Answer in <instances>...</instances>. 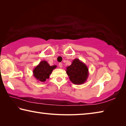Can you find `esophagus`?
Listing matches in <instances>:
<instances>
[{"label": "esophagus", "instance_id": "1", "mask_svg": "<svg viewBox=\"0 0 126 126\" xmlns=\"http://www.w3.org/2000/svg\"><path fill=\"white\" fill-rule=\"evenodd\" d=\"M59 67H60V68H62V67H63L62 63H59Z\"/></svg>", "mask_w": 126, "mask_h": 126}]
</instances>
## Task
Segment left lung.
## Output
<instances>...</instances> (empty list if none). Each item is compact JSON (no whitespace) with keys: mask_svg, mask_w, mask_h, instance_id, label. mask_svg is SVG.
<instances>
[{"mask_svg":"<svg viewBox=\"0 0 126 126\" xmlns=\"http://www.w3.org/2000/svg\"><path fill=\"white\" fill-rule=\"evenodd\" d=\"M66 73L70 80L75 84H82L86 82L89 76L88 68L86 64L76 58L71 65L66 68Z\"/></svg>","mask_w":126,"mask_h":126,"instance_id":"8db88e82","label":"left lung"}]
</instances>
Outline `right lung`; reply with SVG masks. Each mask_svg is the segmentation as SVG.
Instances as JSON below:
<instances>
[{"mask_svg":"<svg viewBox=\"0 0 126 126\" xmlns=\"http://www.w3.org/2000/svg\"><path fill=\"white\" fill-rule=\"evenodd\" d=\"M57 65L50 66L47 61H42L34 68L33 71V76L37 80L44 82L47 79L49 78L53 70L55 69Z\"/></svg>","mask_w":126,"mask_h":126,"instance_id":"1","label":"right lung"}]
</instances>
